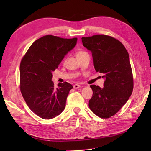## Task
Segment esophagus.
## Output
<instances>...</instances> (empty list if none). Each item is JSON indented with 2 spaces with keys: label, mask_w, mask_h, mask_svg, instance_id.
Masks as SVG:
<instances>
[{
  "label": "esophagus",
  "mask_w": 151,
  "mask_h": 151,
  "mask_svg": "<svg viewBox=\"0 0 151 151\" xmlns=\"http://www.w3.org/2000/svg\"><path fill=\"white\" fill-rule=\"evenodd\" d=\"M79 88H81V85H79V84H75L73 86V88L74 89H78Z\"/></svg>",
  "instance_id": "esophagus-1"
}]
</instances>
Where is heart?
Returning a JSON list of instances; mask_svg holds the SVG:
<instances>
[{"label":"heart","mask_w":151,"mask_h":151,"mask_svg":"<svg viewBox=\"0 0 151 151\" xmlns=\"http://www.w3.org/2000/svg\"><path fill=\"white\" fill-rule=\"evenodd\" d=\"M84 51H82V50H78L77 52H76V56H78L79 55H81V54H82V53H84Z\"/></svg>","instance_id":"1"}]
</instances>
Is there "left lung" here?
I'll return each mask as SVG.
<instances>
[{"label":"left lung","mask_w":151,"mask_h":151,"mask_svg":"<svg viewBox=\"0 0 151 151\" xmlns=\"http://www.w3.org/2000/svg\"><path fill=\"white\" fill-rule=\"evenodd\" d=\"M91 50L95 69L103 74L104 88L91 85L93 96L89 107L98 117L110 118L117 114L132 95L134 88L129 55L118 40L104 34L82 37Z\"/></svg>","instance_id":"obj_1"}]
</instances>
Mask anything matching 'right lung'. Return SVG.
Returning <instances> with one entry per match:
<instances>
[{
    "label": "right lung",
    "mask_w": 151,
    "mask_h": 151,
    "mask_svg": "<svg viewBox=\"0 0 151 151\" xmlns=\"http://www.w3.org/2000/svg\"><path fill=\"white\" fill-rule=\"evenodd\" d=\"M76 41V37L64 39L47 35L35 41L21 60L22 95L30 110L44 119L58 116L65 109L73 86L65 82L54 88L52 72L65 54L75 47Z\"/></svg>",
    "instance_id": "right-lung-1"
}]
</instances>
